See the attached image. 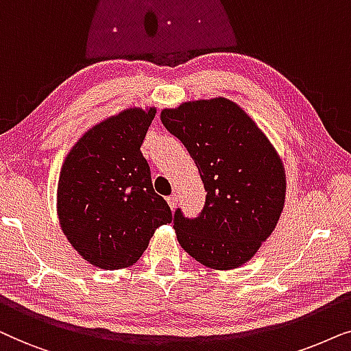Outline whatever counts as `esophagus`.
Returning a JSON list of instances; mask_svg holds the SVG:
<instances>
[{
    "label": "esophagus",
    "mask_w": 351,
    "mask_h": 351,
    "mask_svg": "<svg viewBox=\"0 0 351 351\" xmlns=\"http://www.w3.org/2000/svg\"><path fill=\"white\" fill-rule=\"evenodd\" d=\"M167 202H168V205H170L171 208H175L176 202H178V195H176V194H171L170 197H167Z\"/></svg>",
    "instance_id": "esophagus-1"
}]
</instances>
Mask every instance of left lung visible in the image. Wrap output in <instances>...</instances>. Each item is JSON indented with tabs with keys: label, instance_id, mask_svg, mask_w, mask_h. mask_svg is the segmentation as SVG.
<instances>
[{
	"label": "left lung",
	"instance_id": "obj_1",
	"mask_svg": "<svg viewBox=\"0 0 351 351\" xmlns=\"http://www.w3.org/2000/svg\"><path fill=\"white\" fill-rule=\"evenodd\" d=\"M160 120L188 149L207 191L195 218L175 212L181 247L213 269L244 265L276 228L284 207L286 173L276 149L224 97L163 109Z\"/></svg>",
	"mask_w": 351,
	"mask_h": 351
}]
</instances>
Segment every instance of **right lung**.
<instances>
[{
	"label": "right lung",
	"mask_w": 351,
	"mask_h": 351,
	"mask_svg": "<svg viewBox=\"0 0 351 351\" xmlns=\"http://www.w3.org/2000/svg\"><path fill=\"white\" fill-rule=\"evenodd\" d=\"M156 109H128L93 127L65 157L58 186L60 228L102 269L132 266L171 210L154 191L141 144Z\"/></svg>",
	"instance_id": "add662e5"
}]
</instances>
